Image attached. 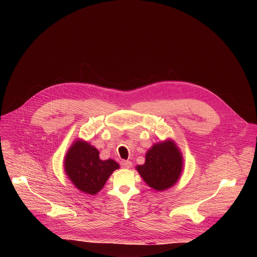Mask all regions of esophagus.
<instances>
[{"label":"esophagus","instance_id":"1","mask_svg":"<svg viewBox=\"0 0 257 257\" xmlns=\"http://www.w3.org/2000/svg\"><path fill=\"white\" fill-rule=\"evenodd\" d=\"M120 164H121L122 168H125V169H129L132 167V163L130 161H122Z\"/></svg>","mask_w":257,"mask_h":257}]
</instances>
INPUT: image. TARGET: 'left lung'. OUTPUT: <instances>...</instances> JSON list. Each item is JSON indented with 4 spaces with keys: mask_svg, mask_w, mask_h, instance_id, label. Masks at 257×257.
I'll return each mask as SVG.
<instances>
[{
    "mask_svg": "<svg viewBox=\"0 0 257 257\" xmlns=\"http://www.w3.org/2000/svg\"><path fill=\"white\" fill-rule=\"evenodd\" d=\"M138 173L152 188L163 191L172 187L182 171V156L172 141L155 144L145 156Z\"/></svg>",
    "mask_w": 257,
    "mask_h": 257,
    "instance_id": "1",
    "label": "left lung"
}]
</instances>
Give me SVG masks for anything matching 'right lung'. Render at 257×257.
<instances>
[{"label": "right lung", "mask_w": 257, "mask_h": 257, "mask_svg": "<svg viewBox=\"0 0 257 257\" xmlns=\"http://www.w3.org/2000/svg\"><path fill=\"white\" fill-rule=\"evenodd\" d=\"M98 155L95 148L79 140L71 146L65 159V171L73 184L80 191L92 195L97 193L111 174L119 169L115 161H101Z\"/></svg>", "instance_id": "add662e5"}]
</instances>
